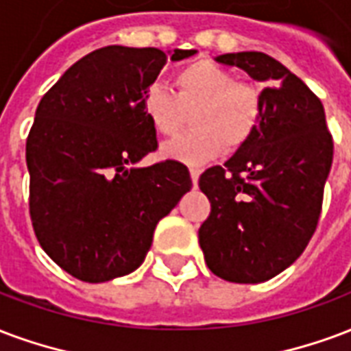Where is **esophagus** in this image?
Listing matches in <instances>:
<instances>
[{
	"instance_id": "34e87169",
	"label": "esophagus",
	"mask_w": 351,
	"mask_h": 351,
	"mask_svg": "<svg viewBox=\"0 0 351 351\" xmlns=\"http://www.w3.org/2000/svg\"><path fill=\"white\" fill-rule=\"evenodd\" d=\"M189 175H191V182H193V186H197V184H199V175H201V171H199V169H189Z\"/></svg>"
}]
</instances>
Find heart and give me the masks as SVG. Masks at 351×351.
<instances>
[{
  "label": "heart",
  "mask_w": 351,
  "mask_h": 351,
  "mask_svg": "<svg viewBox=\"0 0 351 351\" xmlns=\"http://www.w3.org/2000/svg\"><path fill=\"white\" fill-rule=\"evenodd\" d=\"M175 90L154 83L143 96V111L162 136H175L191 115L195 126L163 147V156L201 165L223 150H238L251 139L261 123L262 98L255 85L234 76L212 61H195L176 70Z\"/></svg>",
  "instance_id": "b5f03b06"
}]
</instances>
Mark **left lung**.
Segmentation results:
<instances>
[{"label":"left lung","mask_w":351,"mask_h":351,"mask_svg":"<svg viewBox=\"0 0 351 351\" xmlns=\"http://www.w3.org/2000/svg\"><path fill=\"white\" fill-rule=\"evenodd\" d=\"M215 61L245 70L266 87L255 134L225 165L199 178L212 204L199 243L212 274L255 285L294 264L313 238L333 137L320 98L274 57L238 51Z\"/></svg>","instance_id":"obj_1"}]
</instances>
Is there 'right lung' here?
<instances>
[{"label":"right lung","mask_w":351,"mask_h":351,"mask_svg":"<svg viewBox=\"0 0 351 351\" xmlns=\"http://www.w3.org/2000/svg\"><path fill=\"white\" fill-rule=\"evenodd\" d=\"M197 50L106 46L70 66L38 104L25 162L40 247L85 282L132 274L158 221L191 189L175 160L136 167L158 149L143 96L167 63Z\"/></svg>","instance_id":"add662e5"}]
</instances>
